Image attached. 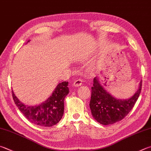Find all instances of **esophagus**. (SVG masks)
I'll return each instance as SVG.
<instances>
[{
  "label": "esophagus",
  "instance_id": "34e87169",
  "mask_svg": "<svg viewBox=\"0 0 151 151\" xmlns=\"http://www.w3.org/2000/svg\"><path fill=\"white\" fill-rule=\"evenodd\" d=\"M82 84H83V80H82V79H80V78L76 79V80L74 81V83H73V85L76 87L80 86Z\"/></svg>",
  "mask_w": 151,
  "mask_h": 151
}]
</instances>
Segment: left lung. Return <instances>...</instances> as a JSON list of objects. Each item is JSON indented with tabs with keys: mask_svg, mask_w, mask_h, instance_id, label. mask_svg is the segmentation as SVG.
I'll use <instances>...</instances> for the list:
<instances>
[{
	"mask_svg": "<svg viewBox=\"0 0 151 151\" xmlns=\"http://www.w3.org/2000/svg\"><path fill=\"white\" fill-rule=\"evenodd\" d=\"M142 81L139 89L129 99L119 100L107 92L97 77L93 81L90 108L94 118L102 125L113 124L122 120L133 109L140 95Z\"/></svg>",
	"mask_w": 151,
	"mask_h": 151,
	"instance_id": "left-lung-1",
	"label": "left lung"
}]
</instances>
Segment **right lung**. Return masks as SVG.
Instances as JSON below:
<instances>
[{
  "label": "right lung",
  "mask_w": 151,
  "mask_h": 151,
  "mask_svg": "<svg viewBox=\"0 0 151 151\" xmlns=\"http://www.w3.org/2000/svg\"><path fill=\"white\" fill-rule=\"evenodd\" d=\"M68 84L65 81L59 83L50 97L38 106L24 105L12 90L13 100L19 110L30 122L43 127H51L59 123L63 115L64 99L69 92Z\"/></svg>",
  "instance_id": "right-lung-1"
}]
</instances>
